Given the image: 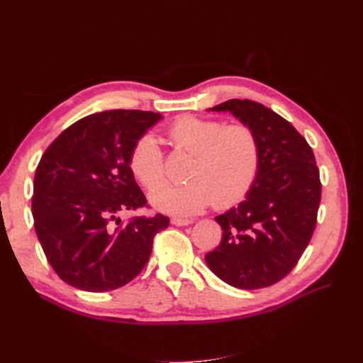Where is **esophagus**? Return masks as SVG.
I'll return each instance as SVG.
<instances>
[{"label": "esophagus", "mask_w": 363, "mask_h": 363, "mask_svg": "<svg viewBox=\"0 0 363 363\" xmlns=\"http://www.w3.org/2000/svg\"><path fill=\"white\" fill-rule=\"evenodd\" d=\"M171 224L177 225V227L189 225V224H192V219H184V218H177V216H174V218H171Z\"/></svg>", "instance_id": "obj_1"}]
</instances>
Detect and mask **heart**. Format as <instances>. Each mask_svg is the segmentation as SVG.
I'll use <instances>...</instances> for the list:
<instances>
[{"label":"heart","instance_id":"1","mask_svg":"<svg viewBox=\"0 0 363 363\" xmlns=\"http://www.w3.org/2000/svg\"><path fill=\"white\" fill-rule=\"evenodd\" d=\"M174 147L192 160L182 186H160L150 201L157 211L188 216L207 206L228 208L242 201L260 168V142L247 124L225 125L223 121L183 116L168 130ZM130 171L147 189L167 179L163 152L152 135L142 136L131 150Z\"/></svg>","mask_w":363,"mask_h":363}]
</instances>
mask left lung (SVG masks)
<instances>
[{"label":"left lung","mask_w":363,"mask_h":363,"mask_svg":"<svg viewBox=\"0 0 363 363\" xmlns=\"http://www.w3.org/2000/svg\"><path fill=\"white\" fill-rule=\"evenodd\" d=\"M256 131L260 168L245 201L216 216L223 239L206 255L215 276L239 289H260L286 277L316 225L320 169L306 139L286 119L251 100L212 107Z\"/></svg>","instance_id":"1"}]
</instances>
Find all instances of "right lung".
Returning <instances> with one entry per match:
<instances>
[{
    "label": "right lung",
    "instance_id": "obj_1",
    "mask_svg": "<svg viewBox=\"0 0 363 363\" xmlns=\"http://www.w3.org/2000/svg\"><path fill=\"white\" fill-rule=\"evenodd\" d=\"M160 113L107 111L77 121L54 139L36 168L31 213L57 276L87 292L124 286L144 269L152 239L169 218L118 215L145 207L130 155Z\"/></svg>",
    "mask_w": 363,
    "mask_h": 363
}]
</instances>
